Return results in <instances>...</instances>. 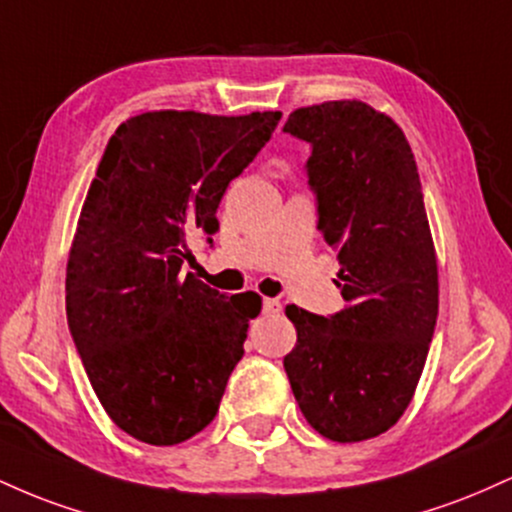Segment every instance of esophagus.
Returning a JSON list of instances; mask_svg holds the SVG:
<instances>
[{"label": "esophagus", "instance_id": "esophagus-1", "mask_svg": "<svg viewBox=\"0 0 512 512\" xmlns=\"http://www.w3.org/2000/svg\"><path fill=\"white\" fill-rule=\"evenodd\" d=\"M262 310H264V313H267V315H274V313H279V310H281V303L276 301V298H264Z\"/></svg>", "mask_w": 512, "mask_h": 512}]
</instances>
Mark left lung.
<instances>
[{
  "instance_id": "1",
  "label": "left lung",
  "mask_w": 512,
  "mask_h": 512,
  "mask_svg": "<svg viewBox=\"0 0 512 512\" xmlns=\"http://www.w3.org/2000/svg\"><path fill=\"white\" fill-rule=\"evenodd\" d=\"M284 132L313 146L317 228L337 250L332 317L286 305V375L305 421L334 443L385 433L414 397L438 317V260L402 127L363 101L293 110Z\"/></svg>"
}]
</instances>
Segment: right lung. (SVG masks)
<instances>
[{"label":"right lung","mask_w":512,"mask_h":512,"mask_svg":"<svg viewBox=\"0 0 512 512\" xmlns=\"http://www.w3.org/2000/svg\"><path fill=\"white\" fill-rule=\"evenodd\" d=\"M279 110L207 115L151 110L110 137L67 260V322L113 424L149 445H178L214 421L243 358L255 291L226 298L182 262L279 125ZM211 243V238H209Z\"/></svg>","instance_id":"1"}]
</instances>
